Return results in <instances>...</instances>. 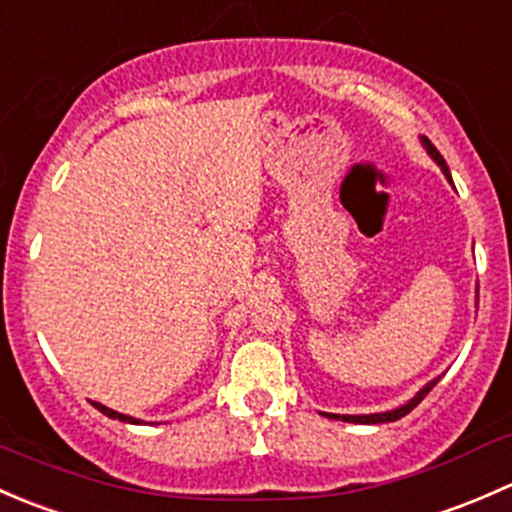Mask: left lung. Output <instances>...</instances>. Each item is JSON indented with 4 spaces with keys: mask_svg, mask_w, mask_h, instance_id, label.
Instances as JSON below:
<instances>
[{
    "mask_svg": "<svg viewBox=\"0 0 512 512\" xmlns=\"http://www.w3.org/2000/svg\"><path fill=\"white\" fill-rule=\"evenodd\" d=\"M423 146L428 148V153H431L433 160H436V163L441 165V168H443V173H446V178L451 180V173H448V165H446V160H443L441 153L436 151V146H433V143L428 141V138H423ZM436 384H438V379H436V381H431V384H426V386H423V389L418 391V394L414 396V399L409 401V404L399 406V409H394V411H386V414H371V416H339V414H332V418H342V421H349V423H389V421H399L401 416H406V414H409V411H414L416 406L421 404L423 399H426V394H428V391H431L433 386H436ZM324 416H329V414H324Z\"/></svg>",
    "mask_w": 512,
    "mask_h": 512,
    "instance_id": "left-lung-1",
    "label": "left lung"
}]
</instances>
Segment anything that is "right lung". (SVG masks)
<instances>
[{
	"mask_svg": "<svg viewBox=\"0 0 512 512\" xmlns=\"http://www.w3.org/2000/svg\"><path fill=\"white\" fill-rule=\"evenodd\" d=\"M98 411H101V414H106L108 418H118V421H128V423H141V421H136V418L133 416H123V414H118V411H113V409H106V406H101V404H94Z\"/></svg>",
	"mask_w": 512,
	"mask_h": 512,
	"instance_id": "add662e5",
	"label": "right lung"
}]
</instances>
